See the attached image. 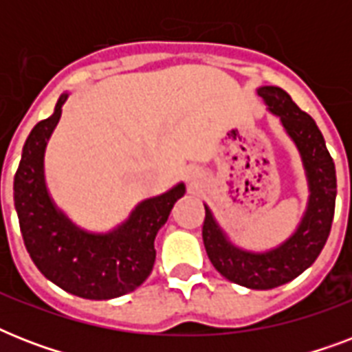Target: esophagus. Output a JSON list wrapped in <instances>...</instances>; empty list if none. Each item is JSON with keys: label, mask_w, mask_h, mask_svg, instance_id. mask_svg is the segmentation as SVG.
Listing matches in <instances>:
<instances>
[{"label": "esophagus", "mask_w": 352, "mask_h": 352, "mask_svg": "<svg viewBox=\"0 0 352 352\" xmlns=\"http://www.w3.org/2000/svg\"><path fill=\"white\" fill-rule=\"evenodd\" d=\"M186 182H188V186L190 188H199L201 184H203V173L197 170V168H193V170H188L186 173Z\"/></svg>", "instance_id": "1"}]
</instances>
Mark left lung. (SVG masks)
<instances>
[{"label":"left lung","instance_id":"obj_1","mask_svg":"<svg viewBox=\"0 0 352 352\" xmlns=\"http://www.w3.org/2000/svg\"><path fill=\"white\" fill-rule=\"evenodd\" d=\"M257 95L265 100L268 111L281 118L285 131L300 151L311 192L307 212L285 243L267 252H248L232 245L208 206H204L203 241L210 261L221 276L248 289L268 290L298 278L323 250L333 226L336 170L316 122L296 106L287 91L263 85Z\"/></svg>","mask_w":352,"mask_h":352}]
</instances>
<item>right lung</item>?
I'll list each match as a JSON object with an SVG mask.
<instances>
[{"label":"right lung","instance_id":"obj_1","mask_svg":"<svg viewBox=\"0 0 352 352\" xmlns=\"http://www.w3.org/2000/svg\"><path fill=\"white\" fill-rule=\"evenodd\" d=\"M67 96L63 93L58 98L54 113L38 122L25 140L14 175V206L25 248L47 279L85 300H113L148 279L153 270L157 232L186 188L181 182L159 197L146 199L129 219L107 234L78 228L52 203L43 175L47 142Z\"/></svg>","mask_w":352,"mask_h":352}]
</instances>
